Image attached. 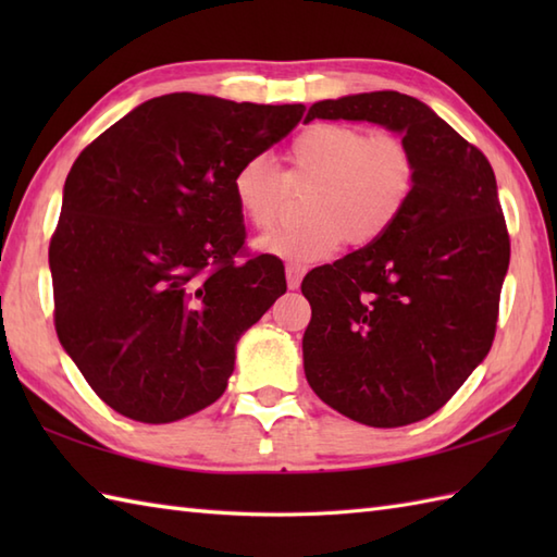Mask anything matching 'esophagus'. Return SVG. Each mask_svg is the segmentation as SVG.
I'll return each instance as SVG.
<instances>
[{"label": "esophagus", "mask_w": 557, "mask_h": 557, "mask_svg": "<svg viewBox=\"0 0 557 557\" xmlns=\"http://www.w3.org/2000/svg\"><path fill=\"white\" fill-rule=\"evenodd\" d=\"M304 275H306V265H301V263H287V287L289 289H299Z\"/></svg>", "instance_id": "obj_1"}]
</instances>
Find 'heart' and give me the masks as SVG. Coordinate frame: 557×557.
<instances>
[{
  "label": "heart",
  "mask_w": 557,
  "mask_h": 557,
  "mask_svg": "<svg viewBox=\"0 0 557 557\" xmlns=\"http://www.w3.org/2000/svg\"><path fill=\"white\" fill-rule=\"evenodd\" d=\"M292 174L313 182L306 198L311 220L260 236L263 253L309 263L342 244L371 246L395 227L419 180L417 152L393 128L318 122L287 148ZM232 196L244 222L270 230L280 220L282 176L265 156L244 160L232 174Z\"/></svg>",
  "instance_id": "obj_1"
}]
</instances>
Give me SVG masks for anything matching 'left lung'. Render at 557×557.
Instances as JSON below:
<instances>
[{
  "instance_id": "obj_1",
  "label": "left lung",
  "mask_w": 557,
  "mask_h": 557,
  "mask_svg": "<svg viewBox=\"0 0 557 557\" xmlns=\"http://www.w3.org/2000/svg\"><path fill=\"white\" fill-rule=\"evenodd\" d=\"M311 120H366L405 134L419 180L381 242L304 277L306 381L351 421L417 423L447 405L493 345L510 265L493 168L431 108L397 90L315 102Z\"/></svg>"
}]
</instances>
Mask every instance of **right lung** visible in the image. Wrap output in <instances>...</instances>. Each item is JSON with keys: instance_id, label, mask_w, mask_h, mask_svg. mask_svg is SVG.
Wrapping results in <instances>:
<instances>
[{"instance_id": "add662e5", "label": "right lung", "mask_w": 557, "mask_h": 557, "mask_svg": "<svg viewBox=\"0 0 557 557\" xmlns=\"http://www.w3.org/2000/svg\"><path fill=\"white\" fill-rule=\"evenodd\" d=\"M304 104L170 92L83 148L50 242L54 330L104 405L172 423L222 397L234 345L287 292L246 248L232 174Z\"/></svg>"}]
</instances>
